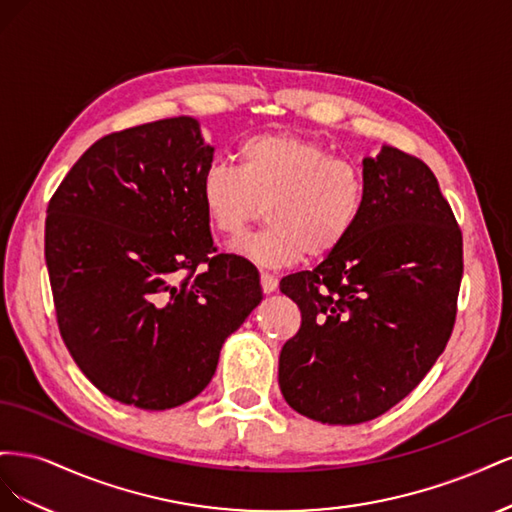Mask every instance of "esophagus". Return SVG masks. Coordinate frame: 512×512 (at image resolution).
Wrapping results in <instances>:
<instances>
[{"label":"esophagus","mask_w":512,"mask_h":512,"mask_svg":"<svg viewBox=\"0 0 512 512\" xmlns=\"http://www.w3.org/2000/svg\"><path fill=\"white\" fill-rule=\"evenodd\" d=\"M260 286H262V292L271 294L277 288V277L271 273H260Z\"/></svg>","instance_id":"obj_1"}]
</instances>
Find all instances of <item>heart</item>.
Returning a JSON list of instances; mask_svg holds the SVG:
<instances>
[{
    "instance_id": "obj_1",
    "label": "heart",
    "mask_w": 512,
    "mask_h": 512,
    "mask_svg": "<svg viewBox=\"0 0 512 512\" xmlns=\"http://www.w3.org/2000/svg\"><path fill=\"white\" fill-rule=\"evenodd\" d=\"M239 170L213 164L200 200L213 230L239 239L267 205V228L232 252L260 267L282 269L309 254L329 256L359 226L367 183L363 170L312 138L256 134L237 149Z\"/></svg>"
}]
</instances>
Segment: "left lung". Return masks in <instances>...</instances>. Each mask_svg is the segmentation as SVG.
Wrapping results in <instances>:
<instances>
[{"label":"left lung","instance_id":"1","mask_svg":"<svg viewBox=\"0 0 512 512\" xmlns=\"http://www.w3.org/2000/svg\"><path fill=\"white\" fill-rule=\"evenodd\" d=\"M363 177L350 239L280 282L301 309L280 352V389L327 425L367 423L416 389L451 339L463 275L461 230L423 160L382 147Z\"/></svg>","mask_w":512,"mask_h":512}]
</instances>
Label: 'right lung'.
<instances>
[{"instance_id": "add662e5", "label": "right lung", "mask_w": 512, "mask_h": 512, "mask_svg": "<svg viewBox=\"0 0 512 512\" xmlns=\"http://www.w3.org/2000/svg\"><path fill=\"white\" fill-rule=\"evenodd\" d=\"M211 162L196 119L143 123L91 145L46 209L61 339L121 404L168 410L194 399L224 339L262 301L252 262L215 254L200 200Z\"/></svg>"}]
</instances>
